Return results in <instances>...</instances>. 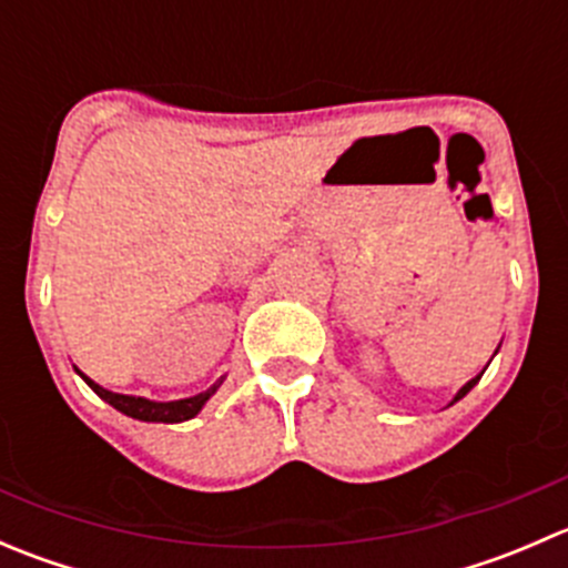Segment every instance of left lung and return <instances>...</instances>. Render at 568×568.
Segmentation results:
<instances>
[{
    "mask_svg": "<svg viewBox=\"0 0 568 568\" xmlns=\"http://www.w3.org/2000/svg\"><path fill=\"white\" fill-rule=\"evenodd\" d=\"M480 376H484V374H478V376H475V379H469V382H467V385H464V387H462V390H459V393H456V398H454V400H459V398H464V395H467L469 390H473V387H475V385H478V379H480Z\"/></svg>",
    "mask_w": 568,
    "mask_h": 568,
    "instance_id": "8db88e82",
    "label": "left lung"
}]
</instances>
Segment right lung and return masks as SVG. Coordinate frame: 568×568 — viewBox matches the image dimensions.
I'll return each mask as SVG.
<instances>
[{"instance_id":"add662e5","label":"right lung","mask_w":568,"mask_h":568,"mask_svg":"<svg viewBox=\"0 0 568 568\" xmlns=\"http://www.w3.org/2000/svg\"><path fill=\"white\" fill-rule=\"evenodd\" d=\"M84 382H88V385L93 387V390L99 393L101 398L106 400V404H112L118 412H123V415H129V417H136V420H151V423L189 420V417H194L200 409H203L205 400H209L211 395L216 393V387L222 385V382H216L214 387H209V390L200 393V395H192V398H181V400H168V404H159V400L134 398V395L109 393V390H104V387L95 385L93 379H88V376H84Z\"/></svg>"}]
</instances>
